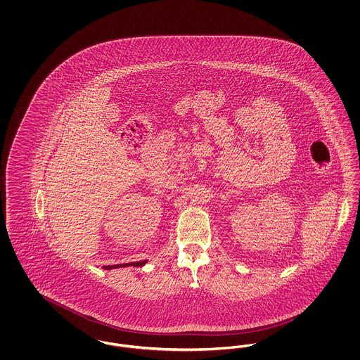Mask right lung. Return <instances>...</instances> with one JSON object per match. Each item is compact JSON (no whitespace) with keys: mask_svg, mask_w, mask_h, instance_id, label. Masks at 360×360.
<instances>
[{"mask_svg":"<svg viewBox=\"0 0 360 360\" xmlns=\"http://www.w3.org/2000/svg\"><path fill=\"white\" fill-rule=\"evenodd\" d=\"M144 263H146V260H143V262H140V263L137 262V263H125V264H115V266H105L103 269H105V270H110V269H117V267H125V266H132V264H134V266H140V264H144Z\"/></svg>","mask_w":360,"mask_h":360,"instance_id":"obj_1","label":"right lung"}]
</instances>
